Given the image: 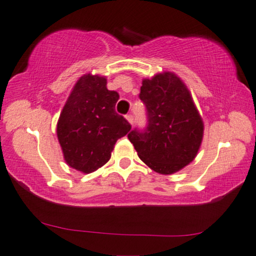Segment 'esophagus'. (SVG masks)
Wrapping results in <instances>:
<instances>
[{"mask_svg":"<svg viewBox=\"0 0 256 256\" xmlns=\"http://www.w3.org/2000/svg\"><path fill=\"white\" fill-rule=\"evenodd\" d=\"M126 118H127V121L129 122V124H132V122H134V118H132V114L126 115Z\"/></svg>","mask_w":256,"mask_h":256,"instance_id":"1","label":"esophagus"}]
</instances>
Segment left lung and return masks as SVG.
Returning <instances> with one entry per match:
<instances>
[{"mask_svg":"<svg viewBox=\"0 0 256 256\" xmlns=\"http://www.w3.org/2000/svg\"><path fill=\"white\" fill-rule=\"evenodd\" d=\"M140 99L146 108L148 126L128 134L138 155L162 174L177 172L197 156L204 122L183 80L174 72L143 79Z\"/></svg>","mask_w":256,"mask_h":256,"instance_id":"obj_1","label":"left lung"}]
</instances>
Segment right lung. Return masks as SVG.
I'll list each match as a JSON object with an SVG mask.
<instances>
[{"label":"right lung","mask_w":256,"mask_h":256,"mask_svg":"<svg viewBox=\"0 0 256 256\" xmlns=\"http://www.w3.org/2000/svg\"><path fill=\"white\" fill-rule=\"evenodd\" d=\"M106 85V76L90 73L80 76L57 122L65 162L82 174L104 166L118 140L132 128L115 112L118 93L108 90Z\"/></svg>","instance_id":"obj_1"}]
</instances>
